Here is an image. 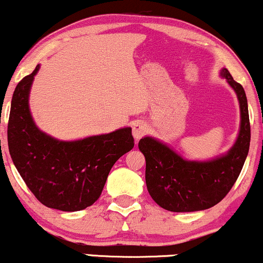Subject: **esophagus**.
<instances>
[{"mask_svg":"<svg viewBox=\"0 0 263 263\" xmlns=\"http://www.w3.org/2000/svg\"><path fill=\"white\" fill-rule=\"evenodd\" d=\"M147 131H148L147 125H145L143 121H137L134 125V127H132V135H134V137L136 139L142 138L143 136L147 134Z\"/></svg>","mask_w":263,"mask_h":263,"instance_id":"esophagus-1","label":"esophagus"}]
</instances>
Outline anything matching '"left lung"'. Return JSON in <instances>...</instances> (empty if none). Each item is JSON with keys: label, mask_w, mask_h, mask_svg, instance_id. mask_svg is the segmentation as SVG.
Returning <instances> with one entry per match:
<instances>
[{"label": "left lung", "mask_w": 263, "mask_h": 263, "mask_svg": "<svg viewBox=\"0 0 263 263\" xmlns=\"http://www.w3.org/2000/svg\"><path fill=\"white\" fill-rule=\"evenodd\" d=\"M221 75L237 93L240 104V131L227 154L211 161H187L154 138L138 143L145 158V183L149 194L162 209L174 212L205 210L218 204L233 187L250 147V120L244 88L227 69Z\"/></svg>", "instance_id": "8db88e82"}]
</instances>
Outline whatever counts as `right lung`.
<instances>
[{
    "mask_svg": "<svg viewBox=\"0 0 263 263\" xmlns=\"http://www.w3.org/2000/svg\"><path fill=\"white\" fill-rule=\"evenodd\" d=\"M39 65L19 81L8 120L9 154L36 199L47 208L80 211L101 195L118 159L135 145L132 129L74 142L52 138L36 127L29 110V91Z\"/></svg>",
    "mask_w": 263,
    "mask_h": 263,
    "instance_id": "obj_1",
    "label": "right lung"
}]
</instances>
